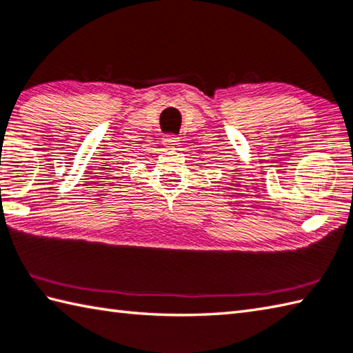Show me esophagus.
I'll return each instance as SVG.
<instances>
[{"label":"esophagus","mask_w":353,"mask_h":353,"mask_svg":"<svg viewBox=\"0 0 353 353\" xmlns=\"http://www.w3.org/2000/svg\"><path fill=\"white\" fill-rule=\"evenodd\" d=\"M164 144L168 145V148H178L179 145V138L175 135H169L164 138Z\"/></svg>","instance_id":"1"}]
</instances>
